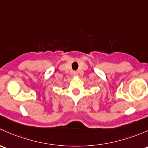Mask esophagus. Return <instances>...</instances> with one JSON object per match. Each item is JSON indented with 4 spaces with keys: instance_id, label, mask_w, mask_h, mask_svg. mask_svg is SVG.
I'll return each mask as SVG.
<instances>
[{
    "instance_id": "esophagus-1",
    "label": "esophagus",
    "mask_w": 148,
    "mask_h": 148,
    "mask_svg": "<svg viewBox=\"0 0 148 148\" xmlns=\"http://www.w3.org/2000/svg\"><path fill=\"white\" fill-rule=\"evenodd\" d=\"M73 75L76 76V75H77V74H78V72H77V71H73Z\"/></svg>"
}]
</instances>
